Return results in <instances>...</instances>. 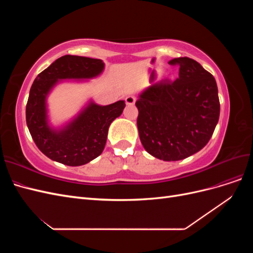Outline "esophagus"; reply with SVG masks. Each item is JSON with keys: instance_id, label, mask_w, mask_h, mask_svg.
Returning a JSON list of instances; mask_svg holds the SVG:
<instances>
[{"instance_id": "1", "label": "esophagus", "mask_w": 253, "mask_h": 253, "mask_svg": "<svg viewBox=\"0 0 253 253\" xmlns=\"http://www.w3.org/2000/svg\"><path fill=\"white\" fill-rule=\"evenodd\" d=\"M135 101H136V99H135L134 96H127L126 98V103L127 105H133L135 103Z\"/></svg>"}]
</instances>
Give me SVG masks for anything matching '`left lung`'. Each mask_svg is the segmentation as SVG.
<instances>
[{"instance_id": "1", "label": "left lung", "mask_w": 253, "mask_h": 253, "mask_svg": "<svg viewBox=\"0 0 253 253\" xmlns=\"http://www.w3.org/2000/svg\"><path fill=\"white\" fill-rule=\"evenodd\" d=\"M178 78L144 89L137 99L139 138L149 154L165 162L185 159L208 143L219 118L213 76L188 57L175 58Z\"/></svg>"}]
</instances>
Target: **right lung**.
Returning <instances> with one entry per match:
<instances>
[{
    "label": "right lung",
    "instance_id": "right-lung-1",
    "mask_svg": "<svg viewBox=\"0 0 253 253\" xmlns=\"http://www.w3.org/2000/svg\"><path fill=\"white\" fill-rule=\"evenodd\" d=\"M103 68L100 59L66 55L57 59L35 79L26 104V124L38 149L51 160L77 167L102 153L110 125L124 112V100L104 106L90 102L77 118L59 131L47 124L45 100L58 80L89 79L101 74Z\"/></svg>",
    "mask_w": 253,
    "mask_h": 253
}]
</instances>
